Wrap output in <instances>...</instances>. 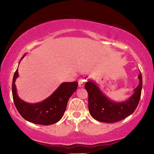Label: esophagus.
I'll use <instances>...</instances> for the list:
<instances>
[{
    "label": "esophagus",
    "instance_id": "34e87169",
    "mask_svg": "<svg viewBox=\"0 0 154 154\" xmlns=\"http://www.w3.org/2000/svg\"><path fill=\"white\" fill-rule=\"evenodd\" d=\"M79 87H84V83H85V80L83 79H80L79 80Z\"/></svg>",
    "mask_w": 154,
    "mask_h": 154
}]
</instances>
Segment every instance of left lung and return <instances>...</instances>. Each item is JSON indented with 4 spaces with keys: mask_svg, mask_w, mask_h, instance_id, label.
<instances>
[{
    "mask_svg": "<svg viewBox=\"0 0 154 154\" xmlns=\"http://www.w3.org/2000/svg\"><path fill=\"white\" fill-rule=\"evenodd\" d=\"M140 83L128 99L117 103L110 100L101 92L97 85L90 80L85 84L89 95L88 106L91 115L100 122L112 123L122 120L132 114L138 106L141 97L142 76L138 75Z\"/></svg>",
    "mask_w": 154,
    "mask_h": 154,
    "instance_id": "1",
    "label": "left lung"
}]
</instances>
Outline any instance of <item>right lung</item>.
<instances>
[{
	"label": "right lung",
	"mask_w": 154,
	"mask_h": 154,
	"mask_svg": "<svg viewBox=\"0 0 154 154\" xmlns=\"http://www.w3.org/2000/svg\"><path fill=\"white\" fill-rule=\"evenodd\" d=\"M24 56L25 55H23L21 60ZM18 77L17 68L13 77L12 85L13 100L16 109L25 120L42 125H50L61 119L66 109L68 100L78 86L77 81L63 83L46 99L41 103L31 104L24 102L18 96L15 85V81Z\"/></svg>",
	"instance_id": "add662e5"
}]
</instances>
